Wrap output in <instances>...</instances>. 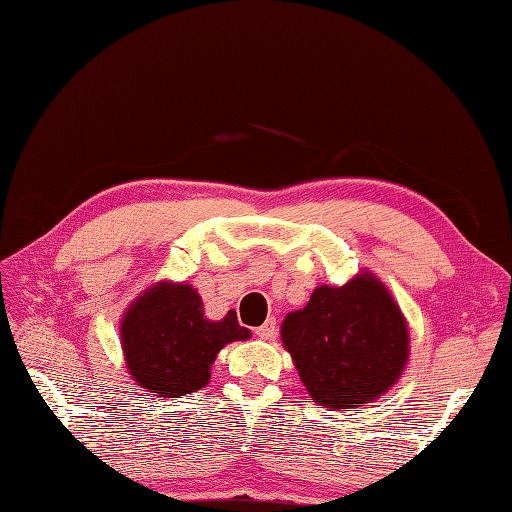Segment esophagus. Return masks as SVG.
<instances>
[{"instance_id":"esophagus-1","label":"esophagus","mask_w":512,"mask_h":512,"mask_svg":"<svg viewBox=\"0 0 512 512\" xmlns=\"http://www.w3.org/2000/svg\"><path fill=\"white\" fill-rule=\"evenodd\" d=\"M255 334L259 336V339H273V336L277 334V321L275 319H266L259 328H255Z\"/></svg>"}]
</instances>
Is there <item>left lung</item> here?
<instances>
[{"instance_id":"obj_1","label":"left lung","mask_w":512,"mask_h":512,"mask_svg":"<svg viewBox=\"0 0 512 512\" xmlns=\"http://www.w3.org/2000/svg\"><path fill=\"white\" fill-rule=\"evenodd\" d=\"M281 341L312 402L330 411L383 396L409 358L407 321L372 273L341 288L319 286L306 308L281 323Z\"/></svg>"}]
</instances>
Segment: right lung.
<instances>
[{
    "label": "right lung",
    "mask_w": 512,
    "mask_h": 512,
    "mask_svg": "<svg viewBox=\"0 0 512 512\" xmlns=\"http://www.w3.org/2000/svg\"><path fill=\"white\" fill-rule=\"evenodd\" d=\"M231 310L220 321L204 317L202 297L189 284H160L145 290L121 321V343L129 374L145 391L180 398L202 389L226 343L246 341Z\"/></svg>",
    "instance_id": "add662e5"
}]
</instances>
